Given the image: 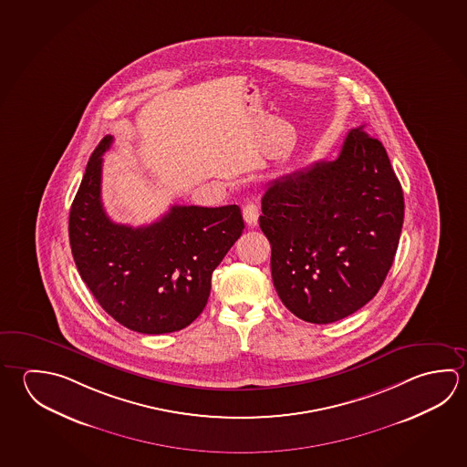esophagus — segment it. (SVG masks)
Returning <instances> with one entry per match:
<instances>
[{"instance_id":"1","label":"esophagus","mask_w":467,"mask_h":467,"mask_svg":"<svg viewBox=\"0 0 467 467\" xmlns=\"http://www.w3.org/2000/svg\"><path fill=\"white\" fill-rule=\"evenodd\" d=\"M243 216H244L245 224L249 228H254L257 224V220H259V208H257L255 203H247L243 208Z\"/></svg>"}]
</instances>
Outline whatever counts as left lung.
I'll return each instance as SVG.
<instances>
[{
  "label": "left lung",
  "instance_id": "1",
  "mask_svg": "<svg viewBox=\"0 0 467 467\" xmlns=\"http://www.w3.org/2000/svg\"><path fill=\"white\" fill-rule=\"evenodd\" d=\"M403 208L385 148L362 126L348 132L336 161L270 182L259 226L282 303L315 325L362 308L392 267Z\"/></svg>",
  "mask_w": 467,
  "mask_h": 467
}]
</instances>
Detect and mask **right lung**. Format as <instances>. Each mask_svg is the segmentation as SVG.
Listing matches in <instances>:
<instances>
[{"instance_id":"1","label":"right lung","mask_w":467,"mask_h":467,"mask_svg":"<svg viewBox=\"0 0 467 467\" xmlns=\"http://www.w3.org/2000/svg\"><path fill=\"white\" fill-rule=\"evenodd\" d=\"M105 136L68 216L77 269L109 317L144 335L189 327L205 308L212 274L244 230L237 205H175L148 226L113 223L101 203Z\"/></svg>"}]
</instances>
